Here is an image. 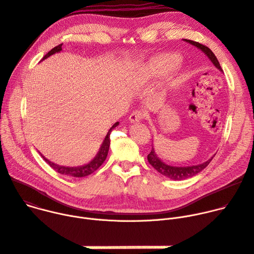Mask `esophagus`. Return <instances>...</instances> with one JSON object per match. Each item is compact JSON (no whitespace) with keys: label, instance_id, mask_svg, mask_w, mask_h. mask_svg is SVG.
I'll list each match as a JSON object with an SVG mask.
<instances>
[{"label":"esophagus","instance_id":"1","mask_svg":"<svg viewBox=\"0 0 254 254\" xmlns=\"http://www.w3.org/2000/svg\"><path fill=\"white\" fill-rule=\"evenodd\" d=\"M143 117H144L143 112L138 110V111L133 112V113L130 115L129 120H130V122H132V123H136V122L141 121V120L143 119Z\"/></svg>","mask_w":254,"mask_h":254}]
</instances>
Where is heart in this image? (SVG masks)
I'll return each mask as SVG.
<instances>
[{
	"mask_svg": "<svg viewBox=\"0 0 254 254\" xmlns=\"http://www.w3.org/2000/svg\"><path fill=\"white\" fill-rule=\"evenodd\" d=\"M178 58L175 55L164 54L153 58L149 61L147 66L144 69V76L146 78L149 77H160L169 72L174 65L177 63ZM176 83V81H173Z\"/></svg>",
	"mask_w": 254,
	"mask_h": 254,
	"instance_id": "b5f03b06",
	"label": "heart"
}]
</instances>
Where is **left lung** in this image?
Listing matches in <instances>:
<instances>
[{"label": "left lung", "instance_id": "8db88e82", "mask_svg": "<svg viewBox=\"0 0 254 254\" xmlns=\"http://www.w3.org/2000/svg\"><path fill=\"white\" fill-rule=\"evenodd\" d=\"M185 42L191 44L192 46H195L196 48H198L199 50H201L206 56L208 59L212 62V64L216 66L220 71H223V69L221 68V65L217 59V57L214 56V54L211 52V50L197 42H193V41H190V40H184ZM212 160L209 159L208 161H206L205 163H202V164H199V165H196V166H189V167H174V166H170V165H167L165 164L163 161H161L159 158L157 153L154 152V149L153 147L151 148V151L147 154V161L148 163L157 170L159 173H161L162 175H164L165 177H168L169 179H172V180H177V181H180V180H184V179H187V178H190L192 176H195V175L198 174L199 172H201L205 167H207V165L210 163V161Z\"/></svg>", "mask_w": 254, "mask_h": 254}]
</instances>
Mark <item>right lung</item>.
I'll return each mask as SVG.
<instances>
[{
  "label": "right lung",
  "mask_w": 254,
  "mask_h": 254,
  "mask_svg": "<svg viewBox=\"0 0 254 254\" xmlns=\"http://www.w3.org/2000/svg\"><path fill=\"white\" fill-rule=\"evenodd\" d=\"M62 51V44L55 47L54 49H52L44 58L43 60L47 59L48 57L52 56L53 54L55 53H58V52H61ZM119 125V122H116L109 130L107 136L105 137V140L99 150V152H97V154L95 155V158L90 162L88 163L87 165H84V166H81V167H64V166H59L57 165L55 163H52L50 162L49 160H47L45 157H43L45 159V161L49 164V166H51L52 169H54L55 171H57L58 173H60L62 175H67V176H71V177H76V178H79V177H85V176H88V175L92 174L94 171H96L97 169H99L103 163L106 161L107 159V155H108V151H109V147H110V134L112 132V130Z\"/></svg>",
  "instance_id": "add662e5"
}]
</instances>
